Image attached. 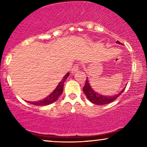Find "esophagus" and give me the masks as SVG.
Instances as JSON below:
<instances>
[{
	"label": "esophagus",
	"mask_w": 147,
	"mask_h": 147,
	"mask_svg": "<svg viewBox=\"0 0 147 147\" xmlns=\"http://www.w3.org/2000/svg\"><path fill=\"white\" fill-rule=\"evenodd\" d=\"M78 69H79V64H76V65H74V67H72L71 73L72 74H75Z\"/></svg>",
	"instance_id": "1"
}]
</instances>
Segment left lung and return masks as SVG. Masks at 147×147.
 <instances>
[{"instance_id":"8db88e82","label":"left lung","mask_w":147,"mask_h":147,"mask_svg":"<svg viewBox=\"0 0 147 147\" xmlns=\"http://www.w3.org/2000/svg\"><path fill=\"white\" fill-rule=\"evenodd\" d=\"M116 43L118 44H121L119 41H117ZM125 90V88H124L120 93L116 95L112 96H102L100 94H98L97 92H94V90L91 88V86L88 81V78H86V82L85 84V86L83 88V91L84 93L85 94L86 97L88 100H90V102H91L92 103L97 104V105H104V104H108L109 103H111L112 102L116 100V98L119 97L121 95V94L124 92V90Z\"/></svg>"}]
</instances>
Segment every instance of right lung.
Returning a JSON list of instances; mask_svg holds the SVG:
<instances>
[{
    "label": "right lung",
    "instance_id": "add662e5",
    "mask_svg": "<svg viewBox=\"0 0 147 147\" xmlns=\"http://www.w3.org/2000/svg\"><path fill=\"white\" fill-rule=\"evenodd\" d=\"M69 75V73L68 72V73H67L65 76H64L63 79H62L61 81L59 82L55 89L53 91L51 92V94L48 96L47 97L44 98L43 100H39V101H37V102H29V103L31 104H33V105L41 106H47L49 105V104H51L52 103H53V102H55L56 100L59 98V96H61L62 92H63L64 82L65 81V80L67 79Z\"/></svg>",
    "mask_w": 147,
    "mask_h": 147
}]
</instances>
